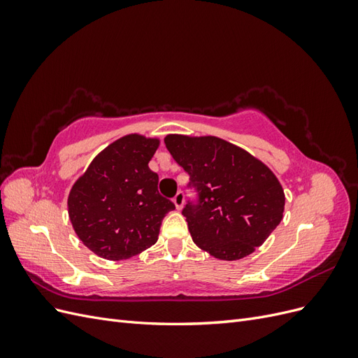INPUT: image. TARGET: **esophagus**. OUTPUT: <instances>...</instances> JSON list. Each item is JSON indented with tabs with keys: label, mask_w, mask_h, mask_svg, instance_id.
<instances>
[{
	"label": "esophagus",
	"mask_w": 358,
	"mask_h": 358,
	"mask_svg": "<svg viewBox=\"0 0 358 358\" xmlns=\"http://www.w3.org/2000/svg\"><path fill=\"white\" fill-rule=\"evenodd\" d=\"M173 203H175V206H176V209L178 210H180L182 209V206H183V192H178L175 197H173Z\"/></svg>",
	"instance_id": "1"
}]
</instances>
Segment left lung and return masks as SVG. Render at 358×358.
Segmentation results:
<instances>
[{"mask_svg": "<svg viewBox=\"0 0 358 358\" xmlns=\"http://www.w3.org/2000/svg\"><path fill=\"white\" fill-rule=\"evenodd\" d=\"M164 143L199 192V203L182 210L194 243L227 262L262 246L285 208L275 173L245 149L215 136L169 134Z\"/></svg>", "mask_w": 358, "mask_h": 358, "instance_id": "1", "label": "left lung"}]
</instances>
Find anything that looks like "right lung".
Returning <instances> with one entry per match:
<instances>
[{"mask_svg":"<svg viewBox=\"0 0 358 358\" xmlns=\"http://www.w3.org/2000/svg\"><path fill=\"white\" fill-rule=\"evenodd\" d=\"M158 137L127 134L96 155L69 194V216L83 245L101 258L127 259L158 241L175 204L158 192L149 161Z\"/></svg>","mask_w":358,"mask_h":358,"instance_id":"obj_1","label":"right lung"}]
</instances>
